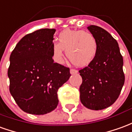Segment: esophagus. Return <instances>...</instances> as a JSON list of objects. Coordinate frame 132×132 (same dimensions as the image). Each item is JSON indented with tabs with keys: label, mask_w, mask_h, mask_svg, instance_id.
I'll list each match as a JSON object with an SVG mask.
<instances>
[{
	"label": "esophagus",
	"mask_w": 132,
	"mask_h": 132,
	"mask_svg": "<svg viewBox=\"0 0 132 132\" xmlns=\"http://www.w3.org/2000/svg\"><path fill=\"white\" fill-rule=\"evenodd\" d=\"M70 73H71V74H76V73H78V71H77V70H75V69H71V70H70Z\"/></svg>",
	"instance_id": "obj_1"
}]
</instances>
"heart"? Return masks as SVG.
Wrapping results in <instances>:
<instances>
[{
	"label": "heart",
	"instance_id": "1",
	"mask_svg": "<svg viewBox=\"0 0 132 132\" xmlns=\"http://www.w3.org/2000/svg\"><path fill=\"white\" fill-rule=\"evenodd\" d=\"M63 50L71 63L77 66H86L92 63L96 56L98 43L90 32L66 29L59 34L57 44L52 47V56L56 63H63Z\"/></svg>",
	"mask_w": 132,
	"mask_h": 132
}]
</instances>
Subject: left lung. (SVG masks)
<instances>
[{"label": "left lung", "mask_w": 132, "mask_h": 132, "mask_svg": "<svg viewBox=\"0 0 132 132\" xmlns=\"http://www.w3.org/2000/svg\"><path fill=\"white\" fill-rule=\"evenodd\" d=\"M98 43L94 61L79 70L82 77L80 100L92 110H101L114 104L124 84L123 57L117 41L102 28L91 25L87 27Z\"/></svg>", "instance_id": "1"}]
</instances>
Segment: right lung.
<instances>
[{"mask_svg":"<svg viewBox=\"0 0 132 132\" xmlns=\"http://www.w3.org/2000/svg\"><path fill=\"white\" fill-rule=\"evenodd\" d=\"M56 29L43 28L26 35L12 51L8 76L15 101L26 113H49L59 104L58 89L71 76L69 68L53 62Z\"/></svg>","mask_w":132,"mask_h":132,"instance_id":"add662e5","label":"right lung"}]
</instances>
